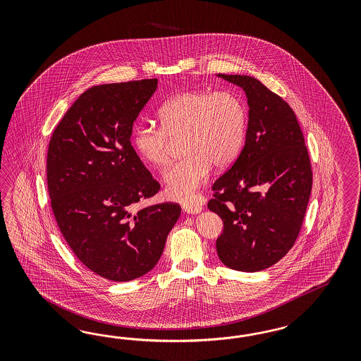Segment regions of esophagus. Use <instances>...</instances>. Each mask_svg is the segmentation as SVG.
<instances>
[{"mask_svg": "<svg viewBox=\"0 0 361 361\" xmlns=\"http://www.w3.org/2000/svg\"><path fill=\"white\" fill-rule=\"evenodd\" d=\"M183 210L188 214H198V213H201L202 208H201V205H197V204H184Z\"/></svg>", "mask_w": 361, "mask_h": 361, "instance_id": "1", "label": "esophagus"}]
</instances>
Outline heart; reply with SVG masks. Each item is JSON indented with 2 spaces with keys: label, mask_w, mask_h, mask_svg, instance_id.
<instances>
[{
  "label": "heart",
  "mask_w": 361,
  "mask_h": 361,
  "mask_svg": "<svg viewBox=\"0 0 361 361\" xmlns=\"http://www.w3.org/2000/svg\"><path fill=\"white\" fill-rule=\"evenodd\" d=\"M161 127L140 121L132 132V144L142 161L164 166L172 140L183 136L185 157L163 175L166 195L178 201L195 197L212 165L229 166L245 142L247 115L245 104L230 91L192 90L166 99L157 112Z\"/></svg>",
  "instance_id": "1"
}]
</instances>
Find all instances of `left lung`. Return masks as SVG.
<instances>
[{"mask_svg":"<svg viewBox=\"0 0 361 361\" xmlns=\"http://www.w3.org/2000/svg\"><path fill=\"white\" fill-rule=\"evenodd\" d=\"M219 78L247 98L245 147L213 184L209 210L224 221L217 254L229 269L254 273L281 261L294 246L306 214L312 171L293 109L258 79Z\"/></svg>","mask_w":361,"mask_h":361,"instance_id":"8db88e82","label":"left lung"}]
</instances>
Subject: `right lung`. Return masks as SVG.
I'll return each mask as SVG.
<instances>
[{"mask_svg": "<svg viewBox=\"0 0 361 361\" xmlns=\"http://www.w3.org/2000/svg\"><path fill=\"white\" fill-rule=\"evenodd\" d=\"M156 88L157 79L88 88L49 144L47 188L61 233L80 262L114 282L151 271L181 214L172 202L136 209L160 189L130 140Z\"/></svg>", "mask_w": 361, "mask_h": 361, "instance_id": "right-lung-1", "label": "right lung"}]
</instances>
